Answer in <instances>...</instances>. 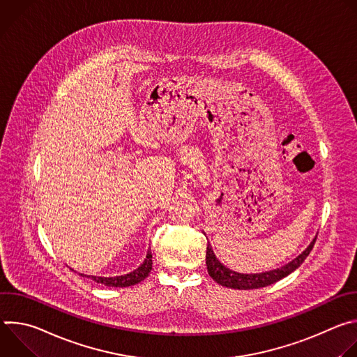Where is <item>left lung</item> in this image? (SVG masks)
<instances>
[{"label": "left lung", "instance_id": "left-lung-1", "mask_svg": "<svg viewBox=\"0 0 357 357\" xmlns=\"http://www.w3.org/2000/svg\"><path fill=\"white\" fill-rule=\"evenodd\" d=\"M315 241H317V237L311 241V244L307 248H305L299 254L296 259H294L292 261H289L284 267H280V268L271 270V271H266V273H260V274H240V273L231 271L230 268L225 267L218 260V257L215 256V252H213L212 245L208 243V248H206L208 273L218 284H220L223 287H227V288H234V289L263 288V287H267V285H271V284L280 281L281 278H284L288 274H291L292 271H295L303 263V260L310 256V252L314 248Z\"/></svg>", "mask_w": 357, "mask_h": 357}]
</instances>
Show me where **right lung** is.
<instances>
[{"label": "right lung", "mask_w": 357, "mask_h": 357, "mask_svg": "<svg viewBox=\"0 0 357 357\" xmlns=\"http://www.w3.org/2000/svg\"><path fill=\"white\" fill-rule=\"evenodd\" d=\"M151 270H152V254L148 250L144 263L137 270L131 271L130 274H124V275H119V277H94V275L90 277V275H84V274H80V275L91 278L97 284L123 288V287H131V285H135V284L144 281L148 277V274L151 273Z\"/></svg>", "instance_id": "right-lung-1"}]
</instances>
